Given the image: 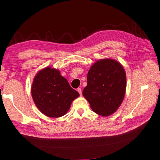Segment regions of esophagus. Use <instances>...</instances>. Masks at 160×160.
Segmentation results:
<instances>
[{
  "instance_id": "1",
  "label": "esophagus",
  "mask_w": 160,
  "mask_h": 160,
  "mask_svg": "<svg viewBox=\"0 0 160 160\" xmlns=\"http://www.w3.org/2000/svg\"><path fill=\"white\" fill-rule=\"evenodd\" d=\"M77 91H78V92L79 93V94L81 96L82 95V91H81V88H78V89H77Z\"/></svg>"
}]
</instances>
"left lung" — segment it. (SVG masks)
<instances>
[{"mask_svg": "<svg viewBox=\"0 0 160 160\" xmlns=\"http://www.w3.org/2000/svg\"><path fill=\"white\" fill-rule=\"evenodd\" d=\"M126 73L123 66L111 58L100 59L91 67L82 95L93 112L102 116L116 112L124 99Z\"/></svg>", "mask_w": 160, "mask_h": 160, "instance_id": "obj_1", "label": "left lung"}]
</instances>
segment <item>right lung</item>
Segmentation results:
<instances>
[{"label": "right lung", "instance_id": "add662e5", "mask_svg": "<svg viewBox=\"0 0 160 160\" xmlns=\"http://www.w3.org/2000/svg\"><path fill=\"white\" fill-rule=\"evenodd\" d=\"M31 95L36 106L49 118H60L68 112L79 94L70 87L58 69L47 67L35 76Z\"/></svg>", "mask_w": 160, "mask_h": 160}]
</instances>
